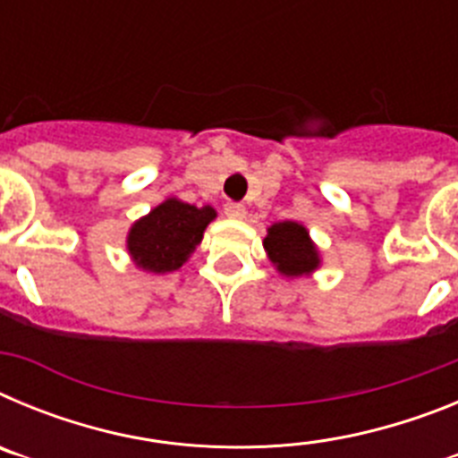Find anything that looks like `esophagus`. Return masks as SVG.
I'll return each instance as SVG.
<instances>
[{"mask_svg": "<svg viewBox=\"0 0 458 458\" xmlns=\"http://www.w3.org/2000/svg\"><path fill=\"white\" fill-rule=\"evenodd\" d=\"M225 216L232 217V220H242V217H245V206L236 204V201H226Z\"/></svg>", "mask_w": 458, "mask_h": 458, "instance_id": "34e87169", "label": "esophagus"}]
</instances>
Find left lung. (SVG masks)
I'll return each mask as SVG.
<instances>
[{"instance_id":"obj_1","label":"left lung","mask_w":458,"mask_h":458,"mask_svg":"<svg viewBox=\"0 0 458 458\" xmlns=\"http://www.w3.org/2000/svg\"><path fill=\"white\" fill-rule=\"evenodd\" d=\"M264 248L275 268L286 277H301L318 268L317 245L311 242L310 232L298 222H275L264 238Z\"/></svg>"}]
</instances>
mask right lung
I'll list each match as a JSON object with an SVG mask.
<instances>
[{
	"label": "right lung",
	"mask_w": 458,
	"mask_h": 458,
	"mask_svg": "<svg viewBox=\"0 0 458 458\" xmlns=\"http://www.w3.org/2000/svg\"><path fill=\"white\" fill-rule=\"evenodd\" d=\"M216 220V208L165 199L163 204L140 217L128 232V252L135 266L148 273H172L188 261L204 238V229Z\"/></svg>",
	"instance_id": "1"
}]
</instances>
